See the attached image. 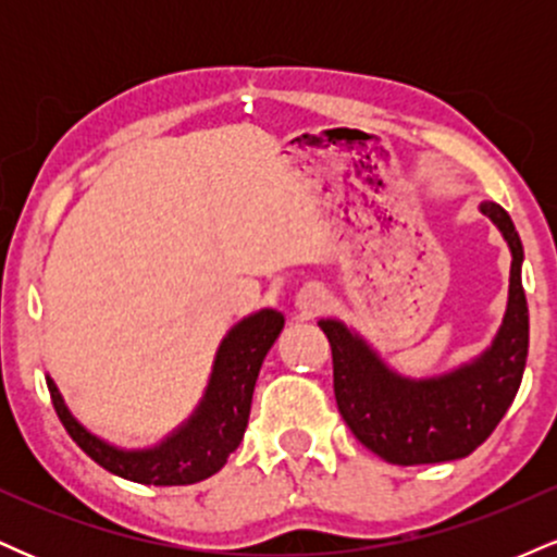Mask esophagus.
<instances>
[{"mask_svg":"<svg viewBox=\"0 0 557 557\" xmlns=\"http://www.w3.org/2000/svg\"><path fill=\"white\" fill-rule=\"evenodd\" d=\"M324 304H327V293H324L319 285L304 287V290L296 296V309L304 317H317L319 311L324 309Z\"/></svg>","mask_w":557,"mask_h":557,"instance_id":"obj_1","label":"esophagus"}]
</instances>
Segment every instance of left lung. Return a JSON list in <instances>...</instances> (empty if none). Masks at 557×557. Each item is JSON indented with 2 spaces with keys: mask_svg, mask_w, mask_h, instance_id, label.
Wrapping results in <instances>:
<instances>
[{
  "mask_svg": "<svg viewBox=\"0 0 557 557\" xmlns=\"http://www.w3.org/2000/svg\"><path fill=\"white\" fill-rule=\"evenodd\" d=\"M479 212L510 248L508 306L482 354L450 372L403 376L354 327L319 319L332 345L337 411L361 445L395 466L443 463L474 453L519 393L529 354V309L521 285L523 246L513 220L495 201Z\"/></svg>",
  "mask_w": 557,
  "mask_h": 557,
  "instance_id": "1",
  "label": "left lung"
}]
</instances>
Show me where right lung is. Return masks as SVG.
<instances>
[{
    "label": "right lung",
    "instance_id": "1",
    "mask_svg": "<svg viewBox=\"0 0 557 557\" xmlns=\"http://www.w3.org/2000/svg\"><path fill=\"white\" fill-rule=\"evenodd\" d=\"M283 327L285 317L274 309H261L233 324L216 348L212 374L194 413L151 447H120L86 430L70 413L52 376H47L54 411L81 450L110 474L154 487L203 482L216 474L240 445L259 369Z\"/></svg>",
    "mask_w": 557,
    "mask_h": 557
}]
</instances>
